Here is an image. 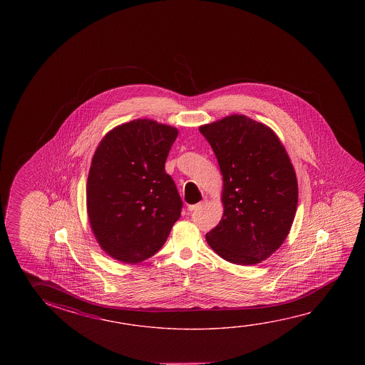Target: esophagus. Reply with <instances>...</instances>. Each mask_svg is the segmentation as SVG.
<instances>
[{
	"mask_svg": "<svg viewBox=\"0 0 365 365\" xmlns=\"http://www.w3.org/2000/svg\"><path fill=\"white\" fill-rule=\"evenodd\" d=\"M203 203H205V201L196 203V205H190V206H188V211H196V210L201 209L203 206Z\"/></svg>",
	"mask_w": 365,
	"mask_h": 365,
	"instance_id": "esophagus-1",
	"label": "esophagus"
}]
</instances>
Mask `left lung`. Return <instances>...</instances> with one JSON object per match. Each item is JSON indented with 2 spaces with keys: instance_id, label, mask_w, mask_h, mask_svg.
Segmentation results:
<instances>
[{
  "instance_id": "left-lung-1",
  "label": "left lung",
  "mask_w": 365,
  "mask_h": 365,
  "mask_svg": "<svg viewBox=\"0 0 365 365\" xmlns=\"http://www.w3.org/2000/svg\"><path fill=\"white\" fill-rule=\"evenodd\" d=\"M200 132L224 180V215L206 240L227 262L259 263L282 245L297 211L298 182L287 151L271 128L240 114Z\"/></svg>"
}]
</instances>
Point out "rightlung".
Returning <instances> with one entry per match:
<instances>
[{
    "label": "right lung",
    "instance_id": "add662e5",
    "mask_svg": "<svg viewBox=\"0 0 365 365\" xmlns=\"http://www.w3.org/2000/svg\"><path fill=\"white\" fill-rule=\"evenodd\" d=\"M177 136L174 127L136 120L108 132L96 148L86 187L90 225L120 262L154 256L180 217L183 202L165 172Z\"/></svg>",
    "mask_w": 365,
    "mask_h": 365
}]
</instances>
